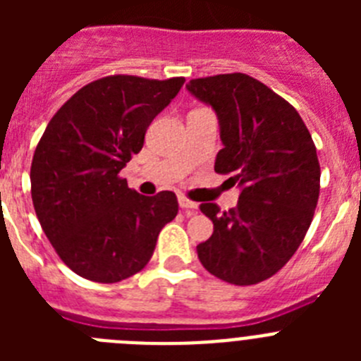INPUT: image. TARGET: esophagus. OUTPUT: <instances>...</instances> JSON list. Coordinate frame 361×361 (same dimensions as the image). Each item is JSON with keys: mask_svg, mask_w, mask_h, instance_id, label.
<instances>
[{"mask_svg": "<svg viewBox=\"0 0 361 361\" xmlns=\"http://www.w3.org/2000/svg\"><path fill=\"white\" fill-rule=\"evenodd\" d=\"M178 206H180V208H183L188 215H193V213L197 212V208H199V204L193 202V200H190L188 197H184V195L178 197Z\"/></svg>", "mask_w": 361, "mask_h": 361, "instance_id": "obj_1", "label": "esophagus"}]
</instances>
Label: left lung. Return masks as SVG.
<instances>
[{
  "label": "left lung",
  "instance_id": "left-lung-1",
  "mask_svg": "<svg viewBox=\"0 0 361 361\" xmlns=\"http://www.w3.org/2000/svg\"><path fill=\"white\" fill-rule=\"evenodd\" d=\"M186 88L219 116L224 148L215 171L242 188L229 212L200 204L213 235L197 245L199 260L228 283L264 282L289 262L311 226L320 195L317 146L295 106L247 73L191 79Z\"/></svg>",
  "mask_w": 361,
  "mask_h": 361
}]
</instances>
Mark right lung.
Here are the masks:
<instances>
[{"mask_svg":"<svg viewBox=\"0 0 361 361\" xmlns=\"http://www.w3.org/2000/svg\"><path fill=\"white\" fill-rule=\"evenodd\" d=\"M184 81L101 78L75 92L41 135L30 166L32 202L56 253L82 279L116 283L139 273L177 216L173 191L145 197L119 173Z\"/></svg>","mask_w":361,"mask_h":361,"instance_id":"obj_1","label":"right lung"}]
</instances>
